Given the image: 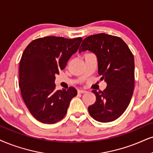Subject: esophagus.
Instances as JSON below:
<instances>
[{
	"mask_svg": "<svg viewBox=\"0 0 153 153\" xmlns=\"http://www.w3.org/2000/svg\"><path fill=\"white\" fill-rule=\"evenodd\" d=\"M86 91L84 89H78V93L79 94H84V93H86Z\"/></svg>",
	"mask_w": 153,
	"mask_h": 153,
	"instance_id": "esophagus-1",
	"label": "esophagus"
}]
</instances>
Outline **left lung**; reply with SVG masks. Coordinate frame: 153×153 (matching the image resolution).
Segmentation results:
<instances>
[{"label": "left lung", "instance_id": "left-lung-1", "mask_svg": "<svg viewBox=\"0 0 153 153\" xmlns=\"http://www.w3.org/2000/svg\"><path fill=\"white\" fill-rule=\"evenodd\" d=\"M89 50L98 59V73L107 86L95 94L96 102L88 106L89 114L99 122L114 121L128 106L134 89V56L119 37L99 33L83 40L79 52Z\"/></svg>", "mask_w": 153, "mask_h": 153}]
</instances>
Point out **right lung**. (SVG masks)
<instances>
[{"instance_id": "1", "label": "right lung", "mask_w": 153, "mask_h": 153, "mask_svg": "<svg viewBox=\"0 0 153 153\" xmlns=\"http://www.w3.org/2000/svg\"><path fill=\"white\" fill-rule=\"evenodd\" d=\"M82 40L48 36L34 39L25 49L19 66V86L26 106L39 122L53 124L61 120L77 95L72 86L56 91L54 80Z\"/></svg>"}]
</instances>
